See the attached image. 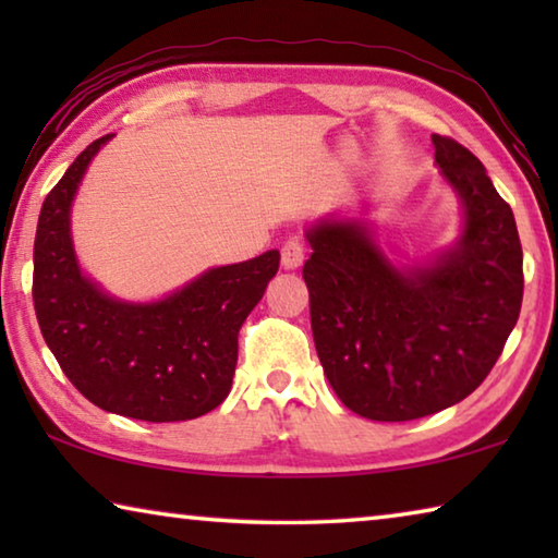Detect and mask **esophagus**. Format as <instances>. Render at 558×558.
<instances>
[{
  "label": "esophagus",
  "instance_id": "1",
  "mask_svg": "<svg viewBox=\"0 0 558 558\" xmlns=\"http://www.w3.org/2000/svg\"><path fill=\"white\" fill-rule=\"evenodd\" d=\"M280 260H282V268H288V270L300 268L302 260H305V243H302L298 235H292V239L282 243Z\"/></svg>",
  "mask_w": 558,
  "mask_h": 558
}]
</instances>
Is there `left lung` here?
Segmentation results:
<instances>
[{"label":"left lung","instance_id":"1","mask_svg":"<svg viewBox=\"0 0 558 558\" xmlns=\"http://www.w3.org/2000/svg\"><path fill=\"white\" fill-rule=\"evenodd\" d=\"M436 162L465 206V233L426 268L399 270L359 223H319L302 266L323 369L349 411L413 421L485 381L522 310L514 214L480 159L433 135Z\"/></svg>","mask_w":558,"mask_h":558}]
</instances>
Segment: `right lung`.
<instances>
[{"label": "right lung", "instance_id": "obj_1", "mask_svg": "<svg viewBox=\"0 0 558 558\" xmlns=\"http://www.w3.org/2000/svg\"><path fill=\"white\" fill-rule=\"evenodd\" d=\"M65 169L39 214L34 241V310L69 381L98 409L169 423L214 411L231 391L239 332L280 266V253L204 272L153 305L100 292L75 263L69 211L100 145Z\"/></svg>", "mask_w": 558, "mask_h": 558}]
</instances>
